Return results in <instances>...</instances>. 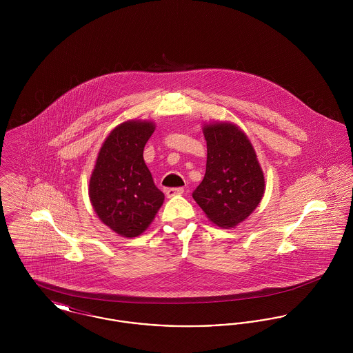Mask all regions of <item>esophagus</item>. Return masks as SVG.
<instances>
[{
	"instance_id": "34e87169",
	"label": "esophagus",
	"mask_w": 353,
	"mask_h": 353,
	"mask_svg": "<svg viewBox=\"0 0 353 353\" xmlns=\"http://www.w3.org/2000/svg\"><path fill=\"white\" fill-rule=\"evenodd\" d=\"M183 193H184V188H168L165 190L167 197H174V196H179V194H183Z\"/></svg>"
}]
</instances>
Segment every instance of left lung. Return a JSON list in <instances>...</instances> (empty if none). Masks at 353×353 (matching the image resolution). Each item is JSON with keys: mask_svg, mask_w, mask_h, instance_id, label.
<instances>
[{"mask_svg": "<svg viewBox=\"0 0 353 353\" xmlns=\"http://www.w3.org/2000/svg\"><path fill=\"white\" fill-rule=\"evenodd\" d=\"M206 172L193 192L194 201L219 228L230 229L248 219L265 193V177L250 140L233 123L203 125Z\"/></svg>", "mask_w": 353, "mask_h": 353, "instance_id": "1", "label": "left lung"}]
</instances>
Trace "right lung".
<instances>
[{
	"mask_svg": "<svg viewBox=\"0 0 353 353\" xmlns=\"http://www.w3.org/2000/svg\"><path fill=\"white\" fill-rule=\"evenodd\" d=\"M154 123L128 120L107 136L92 170L88 196L104 225L121 236L141 234L164 202L143 152Z\"/></svg>",
	"mask_w": 353,
	"mask_h": 353,
	"instance_id": "obj_1",
	"label": "right lung"
}]
</instances>
